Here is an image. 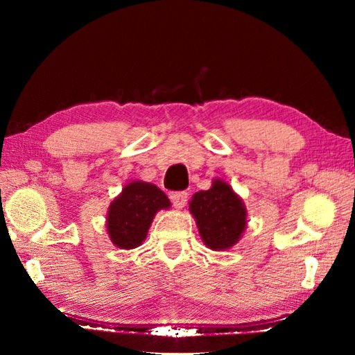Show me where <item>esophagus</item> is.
<instances>
[{
  "instance_id": "1",
  "label": "esophagus",
  "mask_w": 355,
  "mask_h": 355,
  "mask_svg": "<svg viewBox=\"0 0 355 355\" xmlns=\"http://www.w3.org/2000/svg\"><path fill=\"white\" fill-rule=\"evenodd\" d=\"M171 200L175 208H183L186 205V202H188V192H184V191L172 192Z\"/></svg>"
}]
</instances>
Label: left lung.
Returning a JSON list of instances; mask_svg holds the SVG:
<instances>
[{"label": "left lung", "instance_id": "left-lung-1", "mask_svg": "<svg viewBox=\"0 0 355 355\" xmlns=\"http://www.w3.org/2000/svg\"><path fill=\"white\" fill-rule=\"evenodd\" d=\"M189 211L194 216L202 241L211 250H225L241 239L248 225V211L232 186L213 180L208 191L192 196Z\"/></svg>", "mask_w": 355, "mask_h": 355}]
</instances>
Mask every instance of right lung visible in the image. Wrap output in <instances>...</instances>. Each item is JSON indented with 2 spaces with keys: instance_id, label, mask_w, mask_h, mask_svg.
<instances>
[{
  "instance_id": "right-lung-1",
  "label": "right lung",
  "mask_w": 355,
  "mask_h": 355,
  "mask_svg": "<svg viewBox=\"0 0 355 355\" xmlns=\"http://www.w3.org/2000/svg\"><path fill=\"white\" fill-rule=\"evenodd\" d=\"M169 207L171 200L158 186L141 180L128 183L107 209L106 228L112 244L127 250L139 248L155 214Z\"/></svg>"
}]
</instances>
